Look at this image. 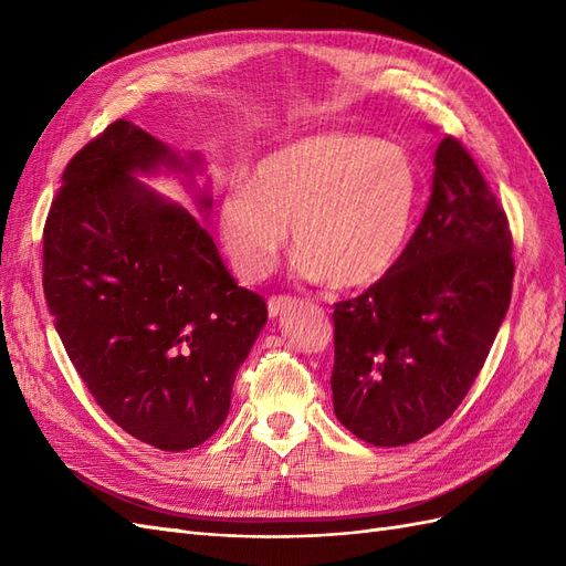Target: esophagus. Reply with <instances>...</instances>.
Returning <instances> with one entry per match:
<instances>
[{"label": "esophagus", "instance_id": "1", "mask_svg": "<svg viewBox=\"0 0 566 566\" xmlns=\"http://www.w3.org/2000/svg\"><path fill=\"white\" fill-rule=\"evenodd\" d=\"M290 297H285V295H273V297H269V304H266V310H269V316L271 318H276L281 312H285L287 306H290Z\"/></svg>", "mask_w": 566, "mask_h": 566}]
</instances>
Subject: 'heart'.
I'll use <instances>...</instances> for the list:
<instances>
[{
    "label": "heart",
    "mask_w": 566,
    "mask_h": 566,
    "mask_svg": "<svg viewBox=\"0 0 566 566\" xmlns=\"http://www.w3.org/2000/svg\"><path fill=\"white\" fill-rule=\"evenodd\" d=\"M420 198L403 146L321 132L266 153L219 205V235L243 279H262L287 241L295 269L339 290L385 279L408 243Z\"/></svg>",
    "instance_id": "obj_1"
}]
</instances>
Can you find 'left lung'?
I'll use <instances>...</instances> for the list:
<instances>
[{"label":"left lung","mask_w":566,"mask_h":566,"mask_svg":"<svg viewBox=\"0 0 566 566\" xmlns=\"http://www.w3.org/2000/svg\"><path fill=\"white\" fill-rule=\"evenodd\" d=\"M507 214L455 136L434 156L432 196L399 262L335 304L337 420L373 447L434 432L465 399L510 306Z\"/></svg>","instance_id":"left-lung-1"}]
</instances>
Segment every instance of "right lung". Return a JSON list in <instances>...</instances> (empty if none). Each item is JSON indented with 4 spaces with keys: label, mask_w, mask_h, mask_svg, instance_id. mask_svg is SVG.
Returning <instances> with one entry per match:
<instances>
[{
    "label": "right lung",
    "mask_w": 566,
    "mask_h": 566,
    "mask_svg": "<svg viewBox=\"0 0 566 566\" xmlns=\"http://www.w3.org/2000/svg\"><path fill=\"white\" fill-rule=\"evenodd\" d=\"M160 165L191 169L127 119L75 153L44 224L42 285L104 413L150 447L188 451L227 420L266 302L235 283L191 212L134 177Z\"/></svg>",
    "instance_id": "1"
}]
</instances>
